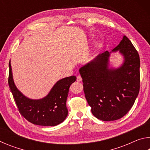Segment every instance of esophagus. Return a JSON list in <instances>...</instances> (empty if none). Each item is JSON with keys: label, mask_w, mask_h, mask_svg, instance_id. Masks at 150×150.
I'll return each instance as SVG.
<instances>
[{"label": "esophagus", "mask_w": 150, "mask_h": 150, "mask_svg": "<svg viewBox=\"0 0 150 150\" xmlns=\"http://www.w3.org/2000/svg\"><path fill=\"white\" fill-rule=\"evenodd\" d=\"M77 81H82V78H81V77L80 75H78L77 77Z\"/></svg>", "instance_id": "1"}]
</instances>
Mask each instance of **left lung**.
<instances>
[{
  "mask_svg": "<svg viewBox=\"0 0 150 150\" xmlns=\"http://www.w3.org/2000/svg\"><path fill=\"white\" fill-rule=\"evenodd\" d=\"M118 50L124 59L118 68L109 67L111 52L106 51L79 69L91 112L103 121L116 120L126 115L139 91L140 61L138 52L126 35L111 52Z\"/></svg>",
  "mask_w": 150,
  "mask_h": 150,
  "instance_id": "obj_1",
  "label": "left lung"
}]
</instances>
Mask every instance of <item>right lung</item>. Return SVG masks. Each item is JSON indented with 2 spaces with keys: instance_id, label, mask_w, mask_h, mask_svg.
<instances>
[{
  "instance_id": "1",
  "label": "right lung",
  "mask_w": 150,
  "mask_h": 150,
  "mask_svg": "<svg viewBox=\"0 0 150 150\" xmlns=\"http://www.w3.org/2000/svg\"><path fill=\"white\" fill-rule=\"evenodd\" d=\"M77 79L75 76L63 78L57 81L50 93L40 99H30L18 89L12 76L9 62L8 85L20 113L35 125L54 126L63 122L68 115L66 106L71 85Z\"/></svg>"
}]
</instances>
